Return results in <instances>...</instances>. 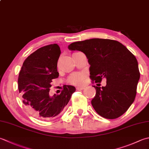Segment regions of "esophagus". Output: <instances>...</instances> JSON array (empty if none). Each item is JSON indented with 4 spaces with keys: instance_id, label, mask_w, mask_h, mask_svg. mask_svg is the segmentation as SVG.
<instances>
[{
    "instance_id": "esophagus-1",
    "label": "esophagus",
    "mask_w": 149,
    "mask_h": 149,
    "mask_svg": "<svg viewBox=\"0 0 149 149\" xmlns=\"http://www.w3.org/2000/svg\"><path fill=\"white\" fill-rule=\"evenodd\" d=\"M84 88V87H82V86H77L76 88L77 90H83Z\"/></svg>"
}]
</instances>
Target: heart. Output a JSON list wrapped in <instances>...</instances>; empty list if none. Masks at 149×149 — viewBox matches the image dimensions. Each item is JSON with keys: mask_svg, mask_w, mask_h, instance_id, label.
<instances>
[{"mask_svg": "<svg viewBox=\"0 0 149 149\" xmlns=\"http://www.w3.org/2000/svg\"><path fill=\"white\" fill-rule=\"evenodd\" d=\"M85 75L83 73H75L69 78V82L74 85H81L83 84Z\"/></svg>", "mask_w": 149, "mask_h": 149, "instance_id": "b5f03b06", "label": "heart"}]
</instances>
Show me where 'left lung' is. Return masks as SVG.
Instances as JSON below:
<instances>
[{
    "label": "left lung",
    "instance_id": "1",
    "mask_svg": "<svg viewBox=\"0 0 149 149\" xmlns=\"http://www.w3.org/2000/svg\"><path fill=\"white\" fill-rule=\"evenodd\" d=\"M71 51L85 54L90 65V77L95 83L107 79L105 86H94L95 95L92 105L99 115L116 119L133 103L140 77L138 63L126 46L110 39H91L68 46Z\"/></svg>",
    "mask_w": 149,
    "mask_h": 149
}]
</instances>
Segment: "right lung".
<instances>
[{"mask_svg": "<svg viewBox=\"0 0 149 149\" xmlns=\"http://www.w3.org/2000/svg\"><path fill=\"white\" fill-rule=\"evenodd\" d=\"M61 54L57 44L37 49L26 58L18 79L19 92L31 115L40 119H51L63 111L75 88L65 85L59 94L49 95L52 79L59 77L57 61Z\"/></svg>", "mask_w": 149, "mask_h": 149, "instance_id": "add662e5", "label": "right lung"}]
</instances>
